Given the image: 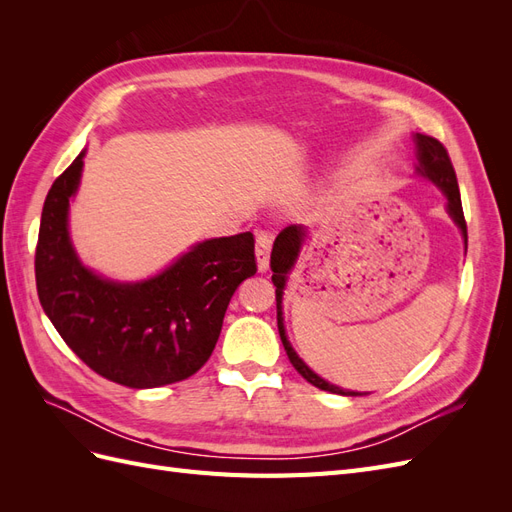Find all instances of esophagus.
I'll list each match as a JSON object with an SVG mask.
<instances>
[{"instance_id": "esophagus-1", "label": "esophagus", "mask_w": 512, "mask_h": 512, "mask_svg": "<svg viewBox=\"0 0 512 512\" xmlns=\"http://www.w3.org/2000/svg\"><path fill=\"white\" fill-rule=\"evenodd\" d=\"M271 245H273V235H271V232L258 230V232H256V260H258V271H267V269H269Z\"/></svg>"}]
</instances>
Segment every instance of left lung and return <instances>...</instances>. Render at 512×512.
I'll list each match as a JSON object with an SVG mask.
<instances>
[{"instance_id":"obj_1","label":"left lung","mask_w":512,"mask_h":512,"mask_svg":"<svg viewBox=\"0 0 512 512\" xmlns=\"http://www.w3.org/2000/svg\"><path fill=\"white\" fill-rule=\"evenodd\" d=\"M414 143H416V160H418L416 170H418V175L433 181L444 192L446 211L453 218V222L459 226L463 241H466V247H468V226H466V218H463L457 175H455L451 158H448V151L444 149V145L440 141H436V138L427 136V134H414ZM303 241H305V228L301 224H290L280 232V235H277V239L273 243V252H271V271H273L271 280H273V286H275V301H277V329H280L284 350L288 354L292 367L297 369L309 384L318 386L320 391H329V393H337V395H350V397L367 395V393L339 389V386H335L324 378H320L318 374H314V371L299 359V354L292 350V346L288 342L286 329H284V316H282V297H284L288 273L292 271L294 262H297V258H299Z\"/></svg>"}]
</instances>
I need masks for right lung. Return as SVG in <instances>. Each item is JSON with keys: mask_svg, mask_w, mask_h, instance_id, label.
Instances as JSON below:
<instances>
[{"mask_svg": "<svg viewBox=\"0 0 512 512\" xmlns=\"http://www.w3.org/2000/svg\"><path fill=\"white\" fill-rule=\"evenodd\" d=\"M79 153L46 194L36 245L38 299L61 339L102 378L156 389L207 363L237 286L256 273L254 235L207 239L145 282L104 280L83 267L68 232Z\"/></svg>", "mask_w": 512, "mask_h": 512, "instance_id": "right-lung-1", "label": "right lung"}]
</instances>
